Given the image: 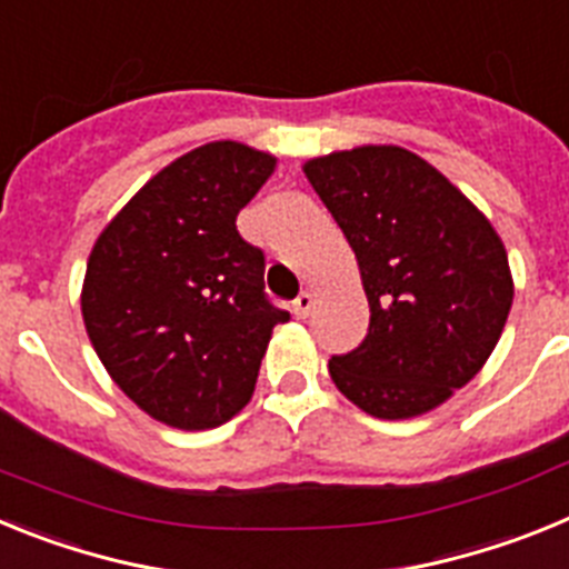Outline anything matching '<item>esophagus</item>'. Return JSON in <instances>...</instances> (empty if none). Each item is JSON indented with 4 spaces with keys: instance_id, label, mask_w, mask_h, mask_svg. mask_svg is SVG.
Masks as SVG:
<instances>
[{
    "instance_id": "obj_1",
    "label": "esophagus",
    "mask_w": 569,
    "mask_h": 569,
    "mask_svg": "<svg viewBox=\"0 0 569 569\" xmlns=\"http://www.w3.org/2000/svg\"><path fill=\"white\" fill-rule=\"evenodd\" d=\"M310 308H313V290H301L293 299V313L299 316V319H305V316L310 313Z\"/></svg>"
}]
</instances>
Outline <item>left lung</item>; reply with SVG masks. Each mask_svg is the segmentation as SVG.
<instances>
[{"label": "left lung", "mask_w": 569, "mask_h": 569, "mask_svg": "<svg viewBox=\"0 0 569 569\" xmlns=\"http://www.w3.org/2000/svg\"><path fill=\"white\" fill-rule=\"evenodd\" d=\"M305 176L361 270L370 328L330 379L376 419H413L465 387L499 345L512 276L499 233L421 156L365 144Z\"/></svg>", "instance_id": "obj_1"}]
</instances>
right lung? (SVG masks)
I'll list each match as a JSON object with an SVG mask.
<instances>
[{"label":"right lung","mask_w":569,"mask_h":569,"mask_svg":"<svg viewBox=\"0 0 569 569\" xmlns=\"http://www.w3.org/2000/svg\"><path fill=\"white\" fill-rule=\"evenodd\" d=\"M273 168L241 142L202 144L159 170L90 250V345L156 421L208 430L233 419L270 333L290 319L264 293V253L236 230Z\"/></svg>","instance_id":"right-lung-1"}]
</instances>
